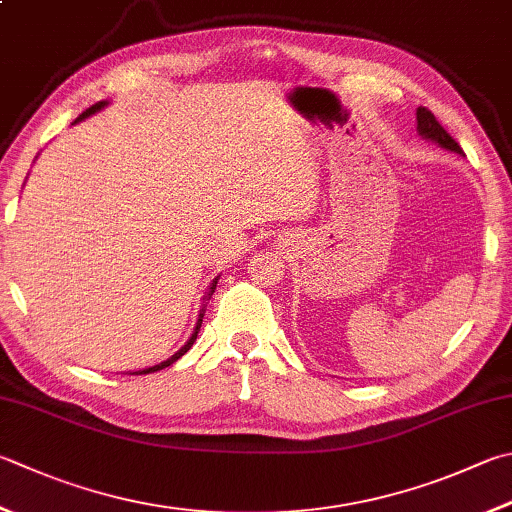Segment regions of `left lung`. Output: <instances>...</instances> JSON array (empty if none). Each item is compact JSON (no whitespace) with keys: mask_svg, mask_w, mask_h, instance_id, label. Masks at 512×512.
<instances>
[{"mask_svg":"<svg viewBox=\"0 0 512 512\" xmlns=\"http://www.w3.org/2000/svg\"><path fill=\"white\" fill-rule=\"evenodd\" d=\"M417 129L423 138H428L432 142L441 144L443 149H450L455 153H464V149L459 147V142L450 136V133L441 127L439 120L435 118V113H432L430 109H426V106H419L417 109Z\"/></svg>","mask_w":512,"mask_h":512,"instance_id":"left-lung-1","label":"left lung"}]
</instances>
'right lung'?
<instances>
[{
	"mask_svg": "<svg viewBox=\"0 0 512 512\" xmlns=\"http://www.w3.org/2000/svg\"><path fill=\"white\" fill-rule=\"evenodd\" d=\"M104 104H106V102H98V104H93V106H89V109H86V111H84V113L80 115V118H77L75 122H80V120H84V118H89V115H91V113H95V111H100ZM216 283H218V278H216V281H214V283H211V294H214V289H216ZM211 294H209V296H211ZM202 316H205V314H200V318H198V323H196V332H194V334H191V339L187 341V345H185V347H180V350H178L176 354H173V356H171V359H167V361H162L160 365H153V368H147V370H140V372H133V374H149V372H158V370H162V368H169V365H171V363H176V361L180 359V356H182V354H185V352L189 350V347H191V345H194V341H196V336H198V330H200V323H202Z\"/></svg>",
	"mask_w": 512,
	"mask_h": 512,
	"instance_id": "right-lung-1",
	"label": "right lung"
}]
</instances>
